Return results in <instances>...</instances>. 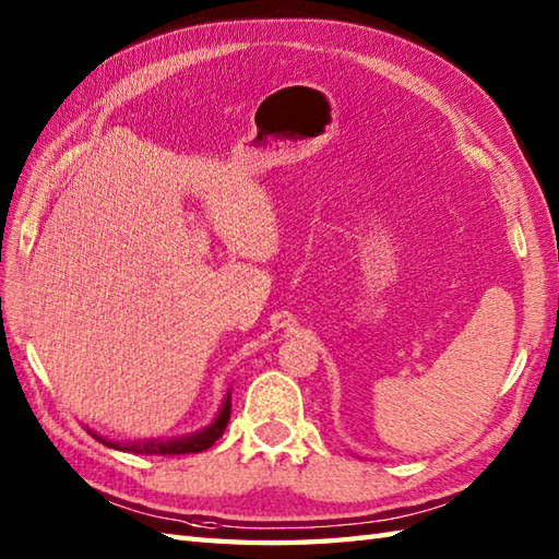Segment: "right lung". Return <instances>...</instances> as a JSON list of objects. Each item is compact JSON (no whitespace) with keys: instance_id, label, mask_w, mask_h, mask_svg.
<instances>
[{"instance_id":"add662e5","label":"right lung","mask_w":559,"mask_h":559,"mask_svg":"<svg viewBox=\"0 0 559 559\" xmlns=\"http://www.w3.org/2000/svg\"><path fill=\"white\" fill-rule=\"evenodd\" d=\"M230 420V391L223 399V406L218 411L216 418H213L211 425H206L204 430L185 435V437H173V439H146V442H112L108 437H100L98 432H91V437H96L98 442L105 447L117 449V451H134V454H158V456H177V454H199L209 447L216 444V439L223 437L225 427H228Z\"/></svg>"}]
</instances>
